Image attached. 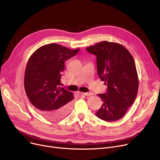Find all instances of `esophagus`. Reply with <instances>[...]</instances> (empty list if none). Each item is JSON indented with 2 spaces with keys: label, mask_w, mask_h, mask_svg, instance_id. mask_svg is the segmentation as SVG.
Wrapping results in <instances>:
<instances>
[{
  "label": "esophagus",
  "mask_w": 160,
  "mask_h": 160,
  "mask_svg": "<svg viewBox=\"0 0 160 160\" xmlns=\"http://www.w3.org/2000/svg\"><path fill=\"white\" fill-rule=\"evenodd\" d=\"M80 94H82V95L86 96H92V95H93V93H92V92H81Z\"/></svg>",
  "instance_id": "esophagus-1"
}]
</instances>
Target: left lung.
Segmentation results:
<instances>
[{
  "mask_svg": "<svg viewBox=\"0 0 160 160\" xmlns=\"http://www.w3.org/2000/svg\"><path fill=\"white\" fill-rule=\"evenodd\" d=\"M96 56L98 74L107 91L98 96L103 103L96 112L106 122L121 119L138 94L139 79L133 57L122 45L102 41L86 48Z\"/></svg>",
  "mask_w": 160,
  "mask_h": 160,
  "instance_id": "1",
  "label": "left lung"
}]
</instances>
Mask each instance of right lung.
<instances>
[{"label": "right lung", "instance_id": "1", "mask_svg": "<svg viewBox=\"0 0 160 160\" xmlns=\"http://www.w3.org/2000/svg\"><path fill=\"white\" fill-rule=\"evenodd\" d=\"M78 51L50 43L38 48L28 59L24 79L26 94L32 105L49 120L62 118L72 109L74 96L60 87L61 77L64 62Z\"/></svg>", "mask_w": 160, "mask_h": 160}]
</instances>
